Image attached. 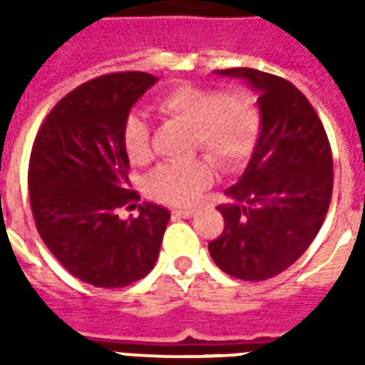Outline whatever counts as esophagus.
Listing matches in <instances>:
<instances>
[{"instance_id": "34e87169", "label": "esophagus", "mask_w": 365, "mask_h": 365, "mask_svg": "<svg viewBox=\"0 0 365 365\" xmlns=\"http://www.w3.org/2000/svg\"><path fill=\"white\" fill-rule=\"evenodd\" d=\"M172 215H174L175 219H191L195 215V211L193 209H174Z\"/></svg>"}]
</instances>
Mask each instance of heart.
Returning <instances> with one entry per match:
<instances>
[{
  "label": "heart",
  "mask_w": 365,
  "mask_h": 365,
  "mask_svg": "<svg viewBox=\"0 0 365 365\" xmlns=\"http://www.w3.org/2000/svg\"><path fill=\"white\" fill-rule=\"evenodd\" d=\"M166 117L190 125L191 152H201L219 170H235L252 152L260 130V109L248 91H221L213 86L180 83L156 99ZM123 148L133 164L150 160V127L140 115H128L120 128ZM213 182L206 158L162 164L146 178V193L168 205H190Z\"/></svg>",
  "instance_id": "1"
}]
</instances>
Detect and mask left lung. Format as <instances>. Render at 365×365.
Wrapping results in <instances>:
<instances>
[{
  "instance_id": "obj_1",
  "label": "left lung",
  "mask_w": 365,
  "mask_h": 365,
  "mask_svg": "<svg viewBox=\"0 0 365 365\" xmlns=\"http://www.w3.org/2000/svg\"><path fill=\"white\" fill-rule=\"evenodd\" d=\"M258 91L262 130L245 174L219 205L221 237L209 254L225 274L264 282L282 274L311 246L332 197V152L319 115L279 76L254 68L219 70Z\"/></svg>"
}]
</instances>
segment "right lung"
I'll use <instances>...</instances> for the list:
<instances>
[{"mask_svg":"<svg viewBox=\"0 0 365 365\" xmlns=\"http://www.w3.org/2000/svg\"><path fill=\"white\" fill-rule=\"evenodd\" d=\"M156 82L146 72L93 78L60 99L36 133L29 160V199L36 230L54 258L96 287L143 279L156 258L170 211L154 203L119 219L135 199L120 128Z\"/></svg>","mask_w":365,"mask_h":365,"instance_id":"obj_1","label":"right lung"}]
</instances>
